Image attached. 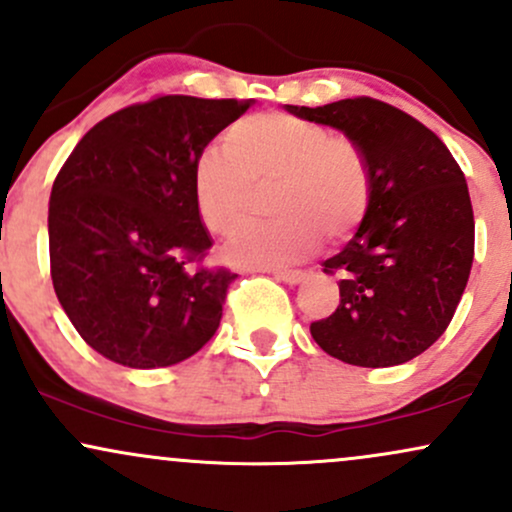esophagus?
<instances>
[{
	"instance_id": "esophagus-1",
	"label": "esophagus",
	"mask_w": 512,
	"mask_h": 512,
	"mask_svg": "<svg viewBox=\"0 0 512 512\" xmlns=\"http://www.w3.org/2000/svg\"><path fill=\"white\" fill-rule=\"evenodd\" d=\"M274 276L279 281H284V284H301V281L305 279L303 272H296V269H284V272H274Z\"/></svg>"
}]
</instances>
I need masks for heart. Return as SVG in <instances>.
I'll return each instance as SVG.
<instances>
[{"label": "heart", "mask_w": 512, "mask_h": 512, "mask_svg": "<svg viewBox=\"0 0 512 512\" xmlns=\"http://www.w3.org/2000/svg\"><path fill=\"white\" fill-rule=\"evenodd\" d=\"M226 150L204 149L192 166V197L207 231L236 236L257 192L272 190L274 223L252 226L226 248V260L279 269L305 260L320 236L349 238L370 204L366 156L349 137L286 113L248 115L228 127Z\"/></svg>", "instance_id": "b5f03b06"}]
</instances>
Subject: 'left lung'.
Wrapping results in <instances>:
<instances>
[{
  "instance_id": "left-lung-1",
  "label": "left lung",
  "mask_w": 512,
  "mask_h": 512,
  "mask_svg": "<svg viewBox=\"0 0 512 512\" xmlns=\"http://www.w3.org/2000/svg\"><path fill=\"white\" fill-rule=\"evenodd\" d=\"M286 110L342 129L370 170L356 236L322 262L339 276V305L310 334L351 366L407 363L448 330L472 269L474 211L462 168L431 129L375 98Z\"/></svg>"
}]
</instances>
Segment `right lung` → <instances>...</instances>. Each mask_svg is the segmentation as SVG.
I'll return each instance as SVG.
<instances>
[{
    "instance_id": "add662e5",
    "label": "right lung",
    "mask_w": 512,
    "mask_h": 512,
    "mask_svg": "<svg viewBox=\"0 0 512 512\" xmlns=\"http://www.w3.org/2000/svg\"><path fill=\"white\" fill-rule=\"evenodd\" d=\"M252 101L156 96L98 122L50 195V276L81 339L127 368L197 354L236 274L209 267L192 166Z\"/></svg>"
}]
</instances>
